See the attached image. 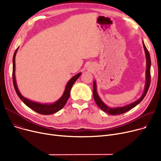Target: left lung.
<instances>
[{
  "label": "left lung",
  "mask_w": 161,
  "mask_h": 161,
  "mask_svg": "<svg viewBox=\"0 0 161 161\" xmlns=\"http://www.w3.org/2000/svg\"><path fill=\"white\" fill-rule=\"evenodd\" d=\"M143 48H144V51H145V54H146V86H145V89H144V91H143V93L142 95V97L137 100L135 101V102L126 105L125 106H123V107H117V108H109L108 106H107L102 101V100L100 99V98L99 97L98 93H97V83L96 81H93V97L95 99V103H97V106L102 109L103 111H104L106 113H108L110 115H119V114H124L126 112H128L129 110H130L131 109H132L134 107H135L136 106H137L141 101L144 98V97H146L147 91L149 89V86H150V82H151V73H150V69H151V58H150V55L149 53L148 52L147 49L146 48L144 43L143 42Z\"/></svg>",
  "instance_id": "obj_1"
}]
</instances>
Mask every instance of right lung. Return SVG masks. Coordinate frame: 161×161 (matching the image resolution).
Here are the masks:
<instances>
[{
	"label": "right lung",
	"mask_w": 161,
	"mask_h": 161,
	"mask_svg": "<svg viewBox=\"0 0 161 161\" xmlns=\"http://www.w3.org/2000/svg\"><path fill=\"white\" fill-rule=\"evenodd\" d=\"M18 47L16 49L15 52L14 54V57H13V72H12L14 86V89L16 91L17 95H18V97L25 103V104H26L29 108L33 109L34 111L38 113V114H40L42 115H50V114H53L54 113L57 112L58 111L60 110V109H61L66 104L68 99H69V98L70 97V90L73 86V84L75 82L76 80H78V78L80 77L81 73H78V74L75 75L69 81H68L63 95H62V97L60 98H59L57 101V102H55L53 104H43L33 102V101H32V100H30L26 98L23 97L21 95V94L20 93V92L19 91L18 86H17L16 81H15V58L16 53H17V52H18Z\"/></svg>",
	"instance_id": "obj_1"
}]
</instances>
